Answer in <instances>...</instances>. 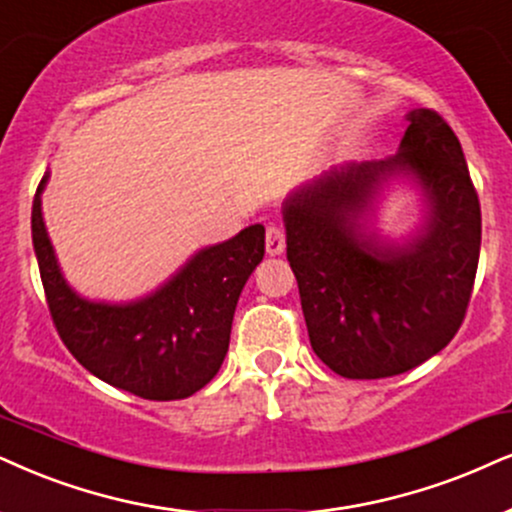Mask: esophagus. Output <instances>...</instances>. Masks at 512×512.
Segmentation results:
<instances>
[{
  "instance_id": "obj_1",
  "label": "esophagus",
  "mask_w": 512,
  "mask_h": 512,
  "mask_svg": "<svg viewBox=\"0 0 512 512\" xmlns=\"http://www.w3.org/2000/svg\"><path fill=\"white\" fill-rule=\"evenodd\" d=\"M283 248H286V231L281 226L271 224L267 229V252L269 255H281Z\"/></svg>"
}]
</instances>
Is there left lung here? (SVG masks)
Here are the masks:
<instances>
[{
  "mask_svg": "<svg viewBox=\"0 0 512 512\" xmlns=\"http://www.w3.org/2000/svg\"><path fill=\"white\" fill-rule=\"evenodd\" d=\"M406 120L397 153L333 165L283 203L309 342L342 378H390L442 352L475 283L482 212L461 141L430 108ZM392 178H409L426 203L424 224L404 244L367 229Z\"/></svg>",
  "mask_w": 512,
  "mask_h": 512,
  "instance_id": "left-lung-1",
  "label": "left lung"
}]
</instances>
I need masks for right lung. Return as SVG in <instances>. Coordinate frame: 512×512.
Returning <instances> with one entry per match:
<instances>
[{
  "label": "right lung",
  "instance_id": "add662e5",
  "mask_svg": "<svg viewBox=\"0 0 512 512\" xmlns=\"http://www.w3.org/2000/svg\"><path fill=\"white\" fill-rule=\"evenodd\" d=\"M44 174L32 200V245L51 319L70 354L103 383L153 401L184 399L215 378L226 357L241 290L264 257V226L198 250L151 295L94 302L61 274L42 219Z\"/></svg>",
  "mask_w": 512,
  "mask_h": 512
}]
</instances>
